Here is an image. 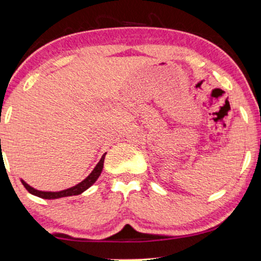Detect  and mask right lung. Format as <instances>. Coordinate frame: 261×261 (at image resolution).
Masks as SVG:
<instances>
[{
    "instance_id": "obj_1",
    "label": "right lung",
    "mask_w": 261,
    "mask_h": 261,
    "mask_svg": "<svg viewBox=\"0 0 261 261\" xmlns=\"http://www.w3.org/2000/svg\"><path fill=\"white\" fill-rule=\"evenodd\" d=\"M105 155H102L101 160H100L98 165L94 169H93V172L90 173V174L87 176V178L81 181L77 185L74 186V187H70V189L68 190H63V191H60V192H43V191H38V190H34L33 187H31L29 184H26L23 180H21L22 185L25 186V189L29 191L30 193L34 194V196L37 197H40V198H44V199H57V198H62V197H69V196H77V194H81L83 191H86L87 189H89L90 186L94 184L98 178L101 174L102 172V168H103V160H105Z\"/></svg>"
}]
</instances>
